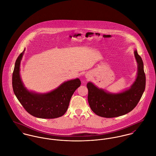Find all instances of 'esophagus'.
I'll return each mask as SVG.
<instances>
[{"label":"esophagus","instance_id":"obj_1","mask_svg":"<svg viewBox=\"0 0 156 156\" xmlns=\"http://www.w3.org/2000/svg\"><path fill=\"white\" fill-rule=\"evenodd\" d=\"M85 76H86V78H87L88 79H90V74H87Z\"/></svg>","mask_w":156,"mask_h":156}]
</instances>
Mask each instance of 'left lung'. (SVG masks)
<instances>
[{"label":"left lung","mask_w":156,"mask_h":156,"mask_svg":"<svg viewBox=\"0 0 156 156\" xmlns=\"http://www.w3.org/2000/svg\"><path fill=\"white\" fill-rule=\"evenodd\" d=\"M137 72L136 79L128 89L119 92H110L99 88L92 82L87 83L88 100L91 110L98 116L114 118L132 111L136 106L145 90L146 78L144 63L137 50H134Z\"/></svg>","instance_id":"left-lung-1"}]
</instances>
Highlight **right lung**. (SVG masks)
<instances>
[{"label":"right lung","instance_id":"1","mask_svg":"<svg viewBox=\"0 0 156 156\" xmlns=\"http://www.w3.org/2000/svg\"><path fill=\"white\" fill-rule=\"evenodd\" d=\"M25 48L18 56L12 74V88L18 100L31 115L43 119L61 117L67 112L70 99L80 85L79 78L67 80L46 93L29 90L20 76V64Z\"/></svg>","mask_w":156,"mask_h":156}]
</instances>
